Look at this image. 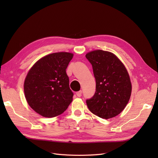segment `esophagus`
<instances>
[{
    "label": "esophagus",
    "mask_w": 158,
    "mask_h": 158,
    "mask_svg": "<svg viewBox=\"0 0 158 158\" xmlns=\"http://www.w3.org/2000/svg\"><path fill=\"white\" fill-rule=\"evenodd\" d=\"M82 92L80 90V91H79V92H76V95H77L78 97H81V95H82Z\"/></svg>",
    "instance_id": "obj_1"
}]
</instances>
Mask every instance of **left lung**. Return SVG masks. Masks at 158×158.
Listing matches in <instances>:
<instances>
[{
  "instance_id": "left-lung-1",
  "label": "left lung",
  "mask_w": 158,
  "mask_h": 158,
  "mask_svg": "<svg viewBox=\"0 0 158 158\" xmlns=\"http://www.w3.org/2000/svg\"><path fill=\"white\" fill-rule=\"evenodd\" d=\"M85 57L92 65L96 82L94 96L86 100L89 110L105 119L118 115L125 108L132 92L125 65L109 51H93L88 52Z\"/></svg>"
}]
</instances>
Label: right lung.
Returning <instances> with one entry per match:
<instances>
[{
	"mask_svg": "<svg viewBox=\"0 0 158 158\" xmlns=\"http://www.w3.org/2000/svg\"><path fill=\"white\" fill-rule=\"evenodd\" d=\"M70 52L49 54L37 61L26 76L23 89L29 106L40 115L51 118L64 112L73 101L66 69Z\"/></svg>",
	"mask_w": 158,
	"mask_h": 158,
	"instance_id": "add662e5",
	"label": "right lung"
}]
</instances>
